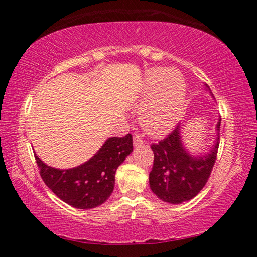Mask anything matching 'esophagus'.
Here are the masks:
<instances>
[{
    "instance_id": "obj_1",
    "label": "esophagus",
    "mask_w": 257,
    "mask_h": 257,
    "mask_svg": "<svg viewBox=\"0 0 257 257\" xmlns=\"http://www.w3.org/2000/svg\"><path fill=\"white\" fill-rule=\"evenodd\" d=\"M143 143H144V139L141 136V135H135L134 136V145L135 146H141Z\"/></svg>"
}]
</instances>
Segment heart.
Segmentation results:
<instances>
[{"label":"heart","instance_id":"obj_1","mask_svg":"<svg viewBox=\"0 0 257 257\" xmlns=\"http://www.w3.org/2000/svg\"><path fill=\"white\" fill-rule=\"evenodd\" d=\"M149 97L139 111V120L147 132L161 136L175 127L185 104V82L173 70L154 69L146 78Z\"/></svg>","mask_w":257,"mask_h":257}]
</instances>
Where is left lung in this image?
Segmentation results:
<instances>
[{"instance_id":"obj_1","label":"left lung","mask_w":257,"mask_h":257,"mask_svg":"<svg viewBox=\"0 0 257 257\" xmlns=\"http://www.w3.org/2000/svg\"><path fill=\"white\" fill-rule=\"evenodd\" d=\"M220 122L217 130H220ZM151 149L154 153L153 168L150 172V186L153 193L164 202L180 204L194 198L206 185L214 167L219 142L210 154L194 158L186 153L177 127Z\"/></svg>"}]
</instances>
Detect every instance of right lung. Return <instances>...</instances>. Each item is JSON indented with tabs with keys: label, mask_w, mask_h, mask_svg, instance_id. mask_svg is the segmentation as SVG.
Returning <instances> with one entry per match:
<instances>
[{
	"label": "right lung",
	"mask_w": 257,
	"mask_h": 257,
	"mask_svg": "<svg viewBox=\"0 0 257 257\" xmlns=\"http://www.w3.org/2000/svg\"><path fill=\"white\" fill-rule=\"evenodd\" d=\"M133 136L108 138L92 159L79 167L59 170L43 163L35 154L45 185L63 202L77 208H94L111 196L115 171L133 152Z\"/></svg>",
	"instance_id": "add662e5"
}]
</instances>
